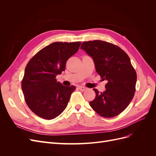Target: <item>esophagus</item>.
I'll return each mask as SVG.
<instances>
[{
    "label": "esophagus",
    "mask_w": 156,
    "mask_h": 156,
    "mask_svg": "<svg viewBox=\"0 0 156 156\" xmlns=\"http://www.w3.org/2000/svg\"><path fill=\"white\" fill-rule=\"evenodd\" d=\"M79 89L81 91H84V90H87V88L84 87H83V86H79Z\"/></svg>",
    "instance_id": "obj_1"
}]
</instances>
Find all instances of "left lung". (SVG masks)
Returning a JSON list of instances; mask_svg holds the SVG:
<instances>
[{
    "mask_svg": "<svg viewBox=\"0 0 156 156\" xmlns=\"http://www.w3.org/2000/svg\"><path fill=\"white\" fill-rule=\"evenodd\" d=\"M81 49L92 57L97 73L107 81L104 92L94 89L96 98L90 105L101 116H117L128 106L135 92L136 74L128 55L119 47L101 40L84 41Z\"/></svg>",
    "mask_w": 156,
    "mask_h": 156,
    "instance_id": "left-lung-1",
    "label": "left lung"
}]
</instances>
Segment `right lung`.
Masks as SVG:
<instances>
[{"label": "right lung", "instance_id": "1", "mask_svg": "<svg viewBox=\"0 0 156 156\" xmlns=\"http://www.w3.org/2000/svg\"><path fill=\"white\" fill-rule=\"evenodd\" d=\"M81 42H54L33 56L25 69L21 87L30 109L47 120L59 116L75 87L64 86L56 79L65 70L68 58L76 53Z\"/></svg>", "mask_w": 156, "mask_h": 156}]
</instances>
